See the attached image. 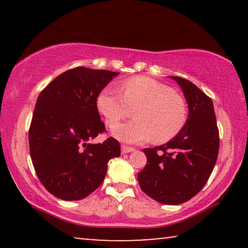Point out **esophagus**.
<instances>
[{"mask_svg":"<svg viewBox=\"0 0 248 248\" xmlns=\"http://www.w3.org/2000/svg\"><path fill=\"white\" fill-rule=\"evenodd\" d=\"M134 149L131 148V146H127V145H121V153L125 154V153H130L133 152Z\"/></svg>","mask_w":248,"mask_h":248,"instance_id":"obj_1","label":"esophagus"}]
</instances>
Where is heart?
<instances>
[{
    "label": "heart",
    "mask_w": 248,
    "mask_h": 248,
    "mask_svg": "<svg viewBox=\"0 0 248 248\" xmlns=\"http://www.w3.org/2000/svg\"><path fill=\"white\" fill-rule=\"evenodd\" d=\"M103 90L96 105L109 127L135 111L136 121L115 126L112 136L128 143L153 140L164 143L175 138L186 124L187 106L169 86L146 77L125 79L120 87Z\"/></svg>",
    "instance_id": "obj_1"
}]
</instances>
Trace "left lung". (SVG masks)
<instances>
[{
    "instance_id": "left-lung-1",
    "label": "left lung",
    "mask_w": 248,
    "mask_h": 248,
    "mask_svg": "<svg viewBox=\"0 0 248 248\" xmlns=\"http://www.w3.org/2000/svg\"><path fill=\"white\" fill-rule=\"evenodd\" d=\"M170 78L182 87L188 104L186 124L167 143L143 150L148 162L138 182L152 199L174 205L202 189L216 165L220 139L211 98L188 79Z\"/></svg>"
}]
</instances>
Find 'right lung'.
<instances>
[{
    "label": "right lung",
    "instance_id": "right-lung-1",
    "mask_svg": "<svg viewBox=\"0 0 248 248\" xmlns=\"http://www.w3.org/2000/svg\"><path fill=\"white\" fill-rule=\"evenodd\" d=\"M118 72L75 68L57 77L39 94L29 128L36 174L50 194L81 200L102 185L110 158L120 155L114 138L92 143L105 125L97 96Z\"/></svg>",
    "mask_w": 248,
    "mask_h": 248
}]
</instances>
